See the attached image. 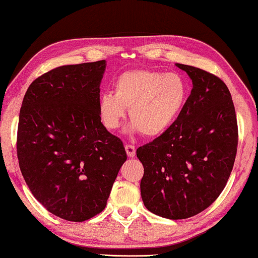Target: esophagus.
Instances as JSON below:
<instances>
[{
  "mask_svg": "<svg viewBox=\"0 0 258 258\" xmlns=\"http://www.w3.org/2000/svg\"><path fill=\"white\" fill-rule=\"evenodd\" d=\"M125 150H126V154H127L128 157H134L136 156V147L132 146V145H126L125 146Z\"/></svg>",
  "mask_w": 258,
  "mask_h": 258,
  "instance_id": "esophagus-1",
  "label": "esophagus"
}]
</instances>
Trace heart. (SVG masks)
<instances>
[{
    "label": "heart",
    "mask_w": 258,
    "mask_h": 258,
    "mask_svg": "<svg viewBox=\"0 0 258 258\" xmlns=\"http://www.w3.org/2000/svg\"><path fill=\"white\" fill-rule=\"evenodd\" d=\"M113 93L101 94L99 112L103 125L114 130L128 108L130 132L158 137L171 127L187 100V85L177 73L131 70L117 78Z\"/></svg>",
    "instance_id": "b5f03b06"
}]
</instances>
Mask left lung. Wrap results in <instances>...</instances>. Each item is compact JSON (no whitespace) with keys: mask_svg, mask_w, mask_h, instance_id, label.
Returning <instances> with one entry per match:
<instances>
[{"mask_svg":"<svg viewBox=\"0 0 258 258\" xmlns=\"http://www.w3.org/2000/svg\"><path fill=\"white\" fill-rule=\"evenodd\" d=\"M193 89L177 119L137 156L145 169L141 198L153 214L185 219L207 209L230 178L238 146L235 109L218 77L185 64Z\"/></svg>","mask_w":258,"mask_h":258,"instance_id":"left-lung-1","label":"left lung"}]
</instances>
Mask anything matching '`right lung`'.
<instances>
[{
	"label": "right lung",
	"instance_id": "1",
	"mask_svg": "<svg viewBox=\"0 0 258 258\" xmlns=\"http://www.w3.org/2000/svg\"><path fill=\"white\" fill-rule=\"evenodd\" d=\"M105 60L64 65L30 85L19 113L17 155L34 198L57 217L84 222L107 206L126 151L99 112Z\"/></svg>",
	"mask_w": 258,
	"mask_h": 258
}]
</instances>
